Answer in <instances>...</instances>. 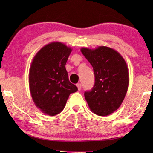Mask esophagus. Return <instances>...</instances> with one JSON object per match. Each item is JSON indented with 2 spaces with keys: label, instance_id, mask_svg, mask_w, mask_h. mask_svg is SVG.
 Listing matches in <instances>:
<instances>
[{
  "label": "esophagus",
  "instance_id": "1",
  "mask_svg": "<svg viewBox=\"0 0 153 153\" xmlns=\"http://www.w3.org/2000/svg\"><path fill=\"white\" fill-rule=\"evenodd\" d=\"M76 86H77V88H78L79 91H80V90L81 89V83H77Z\"/></svg>",
  "mask_w": 153,
  "mask_h": 153
}]
</instances>
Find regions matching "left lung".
Masks as SVG:
<instances>
[{
  "instance_id": "1",
  "label": "left lung",
  "mask_w": 153,
  "mask_h": 153,
  "mask_svg": "<svg viewBox=\"0 0 153 153\" xmlns=\"http://www.w3.org/2000/svg\"><path fill=\"white\" fill-rule=\"evenodd\" d=\"M81 53L93 68L95 85L84 96L90 109L106 116L118 109L129 86V70L123 56L111 48L100 46L94 49L83 47Z\"/></svg>"
}]
</instances>
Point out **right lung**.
Here are the masks:
<instances>
[{"mask_svg":"<svg viewBox=\"0 0 153 153\" xmlns=\"http://www.w3.org/2000/svg\"><path fill=\"white\" fill-rule=\"evenodd\" d=\"M72 51L60 42L44 46L33 58L29 70V88L35 106L48 116L62 111L71 93L78 91L70 82L65 65Z\"/></svg>","mask_w":153,"mask_h":153,"instance_id":"add662e5","label":"right lung"}]
</instances>
